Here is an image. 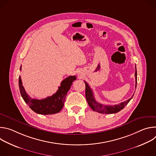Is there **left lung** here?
<instances>
[{
	"instance_id": "8db88e82",
	"label": "left lung",
	"mask_w": 156,
	"mask_h": 156,
	"mask_svg": "<svg viewBox=\"0 0 156 156\" xmlns=\"http://www.w3.org/2000/svg\"><path fill=\"white\" fill-rule=\"evenodd\" d=\"M136 68V66H135ZM135 81H136V84H137V72H136H136H135ZM86 85V101L90 105V107L94 110L96 111V112H98L99 113L101 114H115L119 112V111L122 110L125 105L128 104V103L129 102V101L132 99L133 97V94L131 98L129 99L126 100V101H124L123 102H121L119 104L114 105H104L102 104H100L98 102L94 97V94L93 93V91L90 87V86L88 85V84L86 82L84 81Z\"/></svg>"
}]
</instances>
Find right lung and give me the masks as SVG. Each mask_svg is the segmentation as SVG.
<instances>
[{
	"mask_svg": "<svg viewBox=\"0 0 156 156\" xmlns=\"http://www.w3.org/2000/svg\"><path fill=\"white\" fill-rule=\"evenodd\" d=\"M21 65L20 66V70ZM76 79L75 76H70L64 79L60 83L58 90L51 96L43 99H36L31 98L26 93L25 88L22 85L20 76H19L20 91L25 102L30 108L37 114L41 115H50L59 112L63 107L64 102L68 91L74 81Z\"/></svg>",
	"mask_w": 156,
	"mask_h": 156,
	"instance_id": "add662e5",
	"label": "right lung"
}]
</instances>
